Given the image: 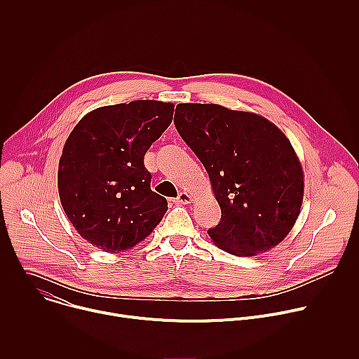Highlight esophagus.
<instances>
[{"label": "esophagus", "mask_w": 359, "mask_h": 359, "mask_svg": "<svg viewBox=\"0 0 359 359\" xmlns=\"http://www.w3.org/2000/svg\"><path fill=\"white\" fill-rule=\"evenodd\" d=\"M173 201L176 204H189V203H191V196L189 193H186V191H180L179 196Z\"/></svg>", "instance_id": "34e87169"}]
</instances>
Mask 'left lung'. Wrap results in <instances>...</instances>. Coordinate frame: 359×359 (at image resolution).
<instances>
[{"mask_svg": "<svg viewBox=\"0 0 359 359\" xmlns=\"http://www.w3.org/2000/svg\"><path fill=\"white\" fill-rule=\"evenodd\" d=\"M175 126L208 170L220 204L210 238L241 257L281 243L304 196L302 168L287 136L260 115L215 104H179Z\"/></svg>", "mask_w": 359, "mask_h": 359, "instance_id": "obj_1", "label": "left lung"}]
</instances>
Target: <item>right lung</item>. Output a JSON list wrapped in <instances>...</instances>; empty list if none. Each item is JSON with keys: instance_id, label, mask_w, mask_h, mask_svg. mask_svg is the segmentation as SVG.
Listing matches in <instances>:
<instances>
[{"instance_id": "right-lung-1", "label": "right lung", "mask_w": 359, "mask_h": 359, "mask_svg": "<svg viewBox=\"0 0 359 359\" xmlns=\"http://www.w3.org/2000/svg\"><path fill=\"white\" fill-rule=\"evenodd\" d=\"M175 105L133 100L97 108L68 136L58 169L65 215L93 247L119 252L144 240L168 200L151 191L144 153L169 128Z\"/></svg>"}]
</instances>
